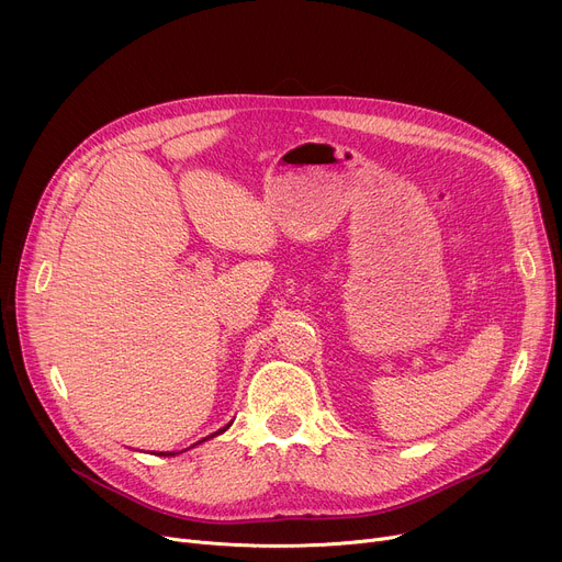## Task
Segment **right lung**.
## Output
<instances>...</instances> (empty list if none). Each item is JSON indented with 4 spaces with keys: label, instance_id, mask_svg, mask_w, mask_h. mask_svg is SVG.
<instances>
[{
    "label": "right lung",
    "instance_id": "right-lung-1",
    "mask_svg": "<svg viewBox=\"0 0 562 562\" xmlns=\"http://www.w3.org/2000/svg\"><path fill=\"white\" fill-rule=\"evenodd\" d=\"M229 424H232V422H229ZM229 424H227V426H223V428H221V430H216V432H214V435H210V437H216V435H221V432H225V430H227V428H229ZM200 441H204V439H200ZM200 441H198V445H200ZM159 456H175V453H168V451H166V453H159Z\"/></svg>",
    "mask_w": 562,
    "mask_h": 562
}]
</instances>
